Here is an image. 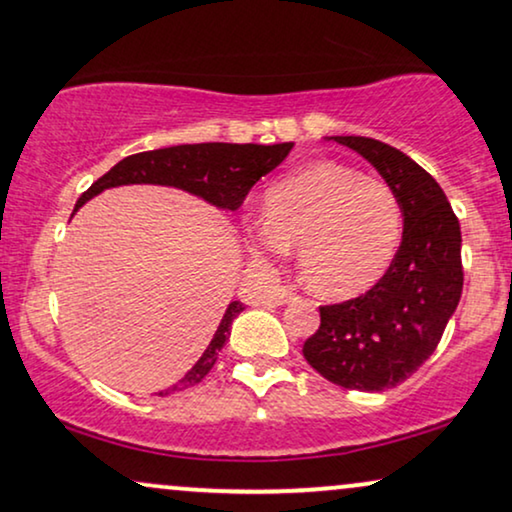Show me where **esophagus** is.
I'll use <instances>...</instances> for the list:
<instances>
[{"mask_svg": "<svg viewBox=\"0 0 512 512\" xmlns=\"http://www.w3.org/2000/svg\"><path fill=\"white\" fill-rule=\"evenodd\" d=\"M295 297H297V293H295L293 288H290V286H281V288H278L276 293H274V302H276V304H288V302H293Z\"/></svg>", "mask_w": 512, "mask_h": 512, "instance_id": "34e87169", "label": "esophagus"}]
</instances>
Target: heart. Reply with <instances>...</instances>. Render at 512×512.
Returning a JSON list of instances; mask_svg holds the SVG:
<instances>
[{
	"label": "heart",
	"mask_w": 512,
	"mask_h": 512,
	"mask_svg": "<svg viewBox=\"0 0 512 512\" xmlns=\"http://www.w3.org/2000/svg\"><path fill=\"white\" fill-rule=\"evenodd\" d=\"M264 229L250 234L260 257L297 248L300 274L323 297H352L383 278L399 248L404 208L390 181L323 160L274 181Z\"/></svg>",
	"instance_id": "obj_1"
}]
</instances>
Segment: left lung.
<instances>
[{
  "instance_id": "obj_1",
  "label": "left lung",
  "mask_w": 512,
  "mask_h": 512,
  "mask_svg": "<svg viewBox=\"0 0 512 512\" xmlns=\"http://www.w3.org/2000/svg\"><path fill=\"white\" fill-rule=\"evenodd\" d=\"M390 181L404 208L394 260L364 295L321 304L302 345L307 364L345 390L383 392L435 352L463 290L461 226L439 184L406 153L368 137H333Z\"/></svg>"
}]
</instances>
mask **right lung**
<instances>
[{
	"mask_svg": "<svg viewBox=\"0 0 512 512\" xmlns=\"http://www.w3.org/2000/svg\"><path fill=\"white\" fill-rule=\"evenodd\" d=\"M293 144H184L158 148V151H144L127 155L118 165L111 167L82 193L75 210L89 198L103 189L122 184H167L177 186L196 196L210 200L212 205L226 210H238L248 196V191L269 174L276 165H281L290 153ZM243 312V302H231L226 309L222 323H219L215 338L198 359V364L181 378L170 390L160 392L167 397L172 392H181L186 387L200 383L210 368L215 366L219 349L224 347L229 335L231 321Z\"/></svg>",
	"mask_w": 512,
	"mask_h": 512,
	"instance_id": "1",
	"label": "right lung"
}]
</instances>
